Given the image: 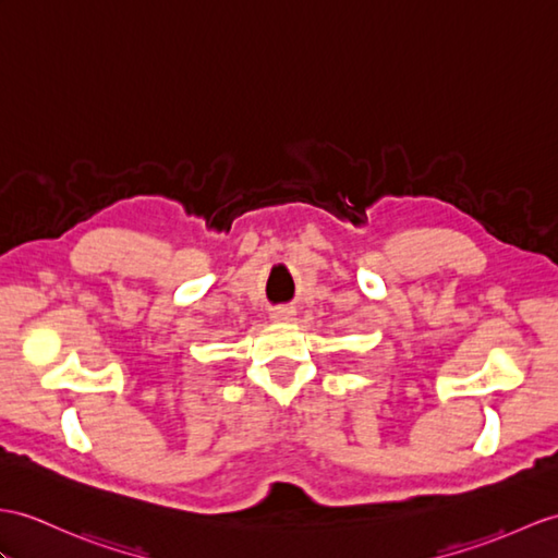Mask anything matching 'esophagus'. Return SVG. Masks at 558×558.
Instances as JSON below:
<instances>
[{
    "label": "esophagus",
    "mask_w": 558,
    "mask_h": 558,
    "mask_svg": "<svg viewBox=\"0 0 558 558\" xmlns=\"http://www.w3.org/2000/svg\"><path fill=\"white\" fill-rule=\"evenodd\" d=\"M269 317L275 322H291L295 317V310L289 305H279L269 312Z\"/></svg>",
    "instance_id": "obj_1"
}]
</instances>
